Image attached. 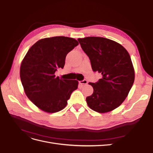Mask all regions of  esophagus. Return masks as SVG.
<instances>
[{"instance_id": "1", "label": "esophagus", "mask_w": 153, "mask_h": 153, "mask_svg": "<svg viewBox=\"0 0 153 153\" xmlns=\"http://www.w3.org/2000/svg\"><path fill=\"white\" fill-rule=\"evenodd\" d=\"M79 83H80V84H81V85H86L87 84V81L86 80H84L82 81H80Z\"/></svg>"}]
</instances>
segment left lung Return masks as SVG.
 Here are the masks:
<instances>
[{
    "mask_svg": "<svg viewBox=\"0 0 153 153\" xmlns=\"http://www.w3.org/2000/svg\"><path fill=\"white\" fill-rule=\"evenodd\" d=\"M81 47L89 57L92 69L101 73L96 83L89 82L94 92L86 101L99 113L110 112L121 105L135 80V70L128 51L115 41L101 37L78 38Z\"/></svg>",
    "mask_w": 153,
    "mask_h": 153,
    "instance_id": "obj_1",
    "label": "left lung"
}]
</instances>
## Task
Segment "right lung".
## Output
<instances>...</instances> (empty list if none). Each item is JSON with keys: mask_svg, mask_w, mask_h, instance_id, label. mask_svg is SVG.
I'll return each instance as SVG.
<instances>
[{"mask_svg": "<svg viewBox=\"0 0 153 153\" xmlns=\"http://www.w3.org/2000/svg\"><path fill=\"white\" fill-rule=\"evenodd\" d=\"M78 45L71 38L56 36L41 39L34 44L22 62L20 79L25 93L37 107L48 113L64 109L72 92L78 88L76 80L55 77L63 68L67 54Z\"/></svg>", "mask_w": 153, "mask_h": 153, "instance_id": "obj_1", "label": "right lung"}]
</instances>
